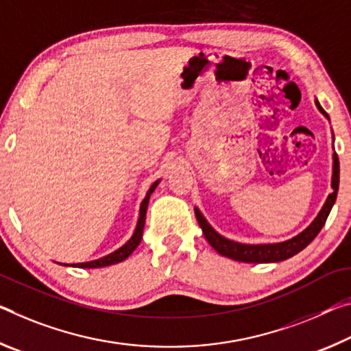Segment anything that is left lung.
I'll return each mask as SVG.
<instances>
[{
    "instance_id": "8db88e82",
    "label": "left lung",
    "mask_w": 351,
    "mask_h": 351,
    "mask_svg": "<svg viewBox=\"0 0 351 351\" xmlns=\"http://www.w3.org/2000/svg\"><path fill=\"white\" fill-rule=\"evenodd\" d=\"M315 106H317L320 113H324L325 117L328 118V114H326V112L322 108L319 101H315ZM331 188H332V193L326 197V202L324 204V206H322L317 217H315V219L309 223L302 233H298L297 237L277 244H241V243H237V241L227 239L223 238L222 234L217 233L216 230L206 222V219L202 216V213H200L199 208H194V213H196L199 226L204 232V237L217 254H221L222 256L232 258V260L241 261V263H278V261L288 260V258L297 255L298 252H302L315 237H317L322 227L325 226L326 217H328L332 205L336 202L337 189H339V158L336 152L332 154Z\"/></svg>"
}]
</instances>
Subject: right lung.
Returning <instances> with one entry per match:
<instances>
[{"mask_svg": "<svg viewBox=\"0 0 351 351\" xmlns=\"http://www.w3.org/2000/svg\"><path fill=\"white\" fill-rule=\"evenodd\" d=\"M157 180L155 183H152V186L149 188V191L146 194L145 200L141 202L140 206V217H138V223H136V228L134 234H132V238L125 243L123 247H119L118 250L112 252L110 255H106L99 258V260H95V261H88V263H77V264H71L73 267H84V269H96V267H106V266H112V264H117V263H121L124 261L125 258L129 255H132V252H134L138 244L141 243V238H143V228H145V222H146V211H147V204H149V197H151V194L154 193V189L157 188L158 185ZM68 266V264H65Z\"/></svg>", "mask_w": 351, "mask_h": 351, "instance_id": "1", "label": "right lung"}]
</instances>
